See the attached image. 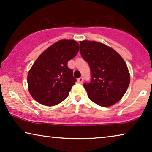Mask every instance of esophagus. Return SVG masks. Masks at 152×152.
I'll return each instance as SVG.
<instances>
[{
	"label": "esophagus",
	"mask_w": 152,
	"mask_h": 152,
	"mask_svg": "<svg viewBox=\"0 0 152 152\" xmlns=\"http://www.w3.org/2000/svg\"><path fill=\"white\" fill-rule=\"evenodd\" d=\"M83 81V78L82 77H80L78 79V83H82Z\"/></svg>",
	"instance_id": "1"
}]
</instances>
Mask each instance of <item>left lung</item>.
<instances>
[{"instance_id": "8db88e82", "label": "left lung", "mask_w": 152, "mask_h": 152, "mask_svg": "<svg viewBox=\"0 0 152 152\" xmlns=\"http://www.w3.org/2000/svg\"><path fill=\"white\" fill-rule=\"evenodd\" d=\"M80 53L92 73L90 83H84L88 97L101 107H110L124 97L130 84L126 63L117 52L97 41H80Z\"/></svg>"}]
</instances>
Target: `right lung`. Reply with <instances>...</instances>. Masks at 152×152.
<instances>
[{
	"instance_id": "1",
	"label": "right lung",
	"mask_w": 152,
	"mask_h": 152,
	"mask_svg": "<svg viewBox=\"0 0 152 152\" xmlns=\"http://www.w3.org/2000/svg\"><path fill=\"white\" fill-rule=\"evenodd\" d=\"M79 44L63 39L43 51L28 71V90L38 103L55 106L68 97L76 79L67 63L76 56Z\"/></svg>"
}]
</instances>
